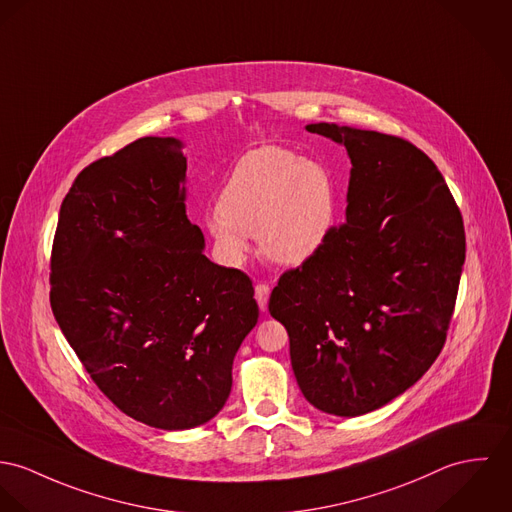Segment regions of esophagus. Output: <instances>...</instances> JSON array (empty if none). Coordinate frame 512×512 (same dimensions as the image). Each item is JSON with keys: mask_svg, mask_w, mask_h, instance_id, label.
Instances as JSON below:
<instances>
[{"mask_svg": "<svg viewBox=\"0 0 512 512\" xmlns=\"http://www.w3.org/2000/svg\"><path fill=\"white\" fill-rule=\"evenodd\" d=\"M269 294H271V288H269L267 284H257V286H255V300H257V304H259V310H261V312L267 310Z\"/></svg>", "mask_w": 512, "mask_h": 512, "instance_id": "esophagus-1", "label": "esophagus"}]
</instances>
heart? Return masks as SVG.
<instances>
[{
  "instance_id": "heart-1",
  "label": "heart",
  "mask_w": 512,
  "mask_h": 512,
  "mask_svg": "<svg viewBox=\"0 0 512 512\" xmlns=\"http://www.w3.org/2000/svg\"><path fill=\"white\" fill-rule=\"evenodd\" d=\"M338 214L332 174L292 151L263 147L247 153L229 174L218 212L204 226L222 259L239 265L255 233L265 257L300 265L330 239Z\"/></svg>"
}]
</instances>
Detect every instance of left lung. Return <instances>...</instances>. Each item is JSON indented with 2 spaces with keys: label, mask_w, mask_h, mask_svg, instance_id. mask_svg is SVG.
<instances>
[{
  "label": "left lung",
  "mask_w": 512,
  "mask_h": 512,
  "mask_svg": "<svg viewBox=\"0 0 512 512\" xmlns=\"http://www.w3.org/2000/svg\"><path fill=\"white\" fill-rule=\"evenodd\" d=\"M351 161L345 224L273 288L304 398L334 416L373 412L440 355L465 261L461 214L438 167L379 131L310 123Z\"/></svg>",
  "instance_id": "left-lung-1"
}]
</instances>
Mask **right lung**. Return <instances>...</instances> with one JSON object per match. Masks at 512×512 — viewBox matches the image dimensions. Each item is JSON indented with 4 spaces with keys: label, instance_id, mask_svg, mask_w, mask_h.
<instances>
[{
    "label": "right lung",
    "instance_id": "right-lung-1",
    "mask_svg": "<svg viewBox=\"0 0 512 512\" xmlns=\"http://www.w3.org/2000/svg\"><path fill=\"white\" fill-rule=\"evenodd\" d=\"M176 137H143L80 172L51 259L58 326L100 391L161 430L210 422L233 357L255 328L253 284L204 255L186 218Z\"/></svg>",
    "mask_w": 512,
    "mask_h": 512
}]
</instances>
